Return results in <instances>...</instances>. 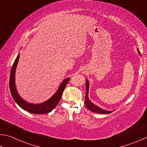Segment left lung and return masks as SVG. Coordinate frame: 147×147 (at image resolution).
<instances>
[{
  "mask_svg": "<svg viewBox=\"0 0 147 147\" xmlns=\"http://www.w3.org/2000/svg\"><path fill=\"white\" fill-rule=\"evenodd\" d=\"M139 53L140 54V51ZM86 94L85 97H84V103H85L86 107L88 108V109L90 110V111L96 113H98V114H110V113L112 112V111H107V110H102L101 108L96 106L92 102L90 101L88 99V90H89V83L88 80L86 81Z\"/></svg>",
  "mask_w": 147,
  "mask_h": 147,
  "instance_id": "8db88e82",
  "label": "left lung"
}]
</instances>
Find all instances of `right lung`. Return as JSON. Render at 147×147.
Masks as SVG:
<instances>
[{
  "label": "right lung",
  "mask_w": 147,
  "mask_h": 147,
  "mask_svg": "<svg viewBox=\"0 0 147 147\" xmlns=\"http://www.w3.org/2000/svg\"><path fill=\"white\" fill-rule=\"evenodd\" d=\"M20 55H18L16 59H15L13 64L11 73H10V78H9V90L11 92V94L13 97V98L15 100V101L17 102L19 106L22 108V109L25 110L26 111L28 112L32 113L35 114H46V113L50 112L51 110H53L55 109V107L59 103L62 97V95L63 94L64 89L66 88V84L69 81V79H66L63 81V83H61V86H59L58 90L57 91L55 94H54L53 97L42 103L38 105H34L31 104L29 102H27L23 100L21 97L19 96L18 94L15 86V69L17 65L18 61L19 59Z\"/></svg>",
  "instance_id": "1"
}]
</instances>
